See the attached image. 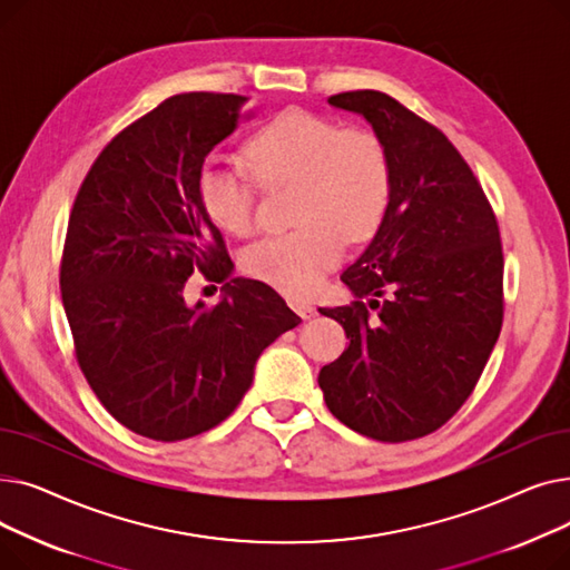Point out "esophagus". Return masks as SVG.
<instances>
[{
	"label": "esophagus",
	"instance_id": "34e87169",
	"mask_svg": "<svg viewBox=\"0 0 570 570\" xmlns=\"http://www.w3.org/2000/svg\"><path fill=\"white\" fill-rule=\"evenodd\" d=\"M291 309L301 316L303 321H309L314 314H316V309L309 305V303H305V301H291Z\"/></svg>",
	"mask_w": 570,
	"mask_h": 570
}]
</instances>
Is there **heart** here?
I'll use <instances>...</instances> for the list:
<instances>
[{
    "label": "heart",
    "mask_w": 570,
    "mask_h": 570,
    "mask_svg": "<svg viewBox=\"0 0 570 570\" xmlns=\"http://www.w3.org/2000/svg\"><path fill=\"white\" fill-rule=\"evenodd\" d=\"M239 157L261 189L293 185L291 233L265 237L239 267L293 301L314 295L340 263L344 239L365 245L379 233L393 196L383 142L365 129H340L303 108L282 110L252 134ZM203 213L228 235L254 230L256 189L249 177L205 166L198 175Z\"/></svg>",
    "instance_id": "heart-1"
}]
</instances>
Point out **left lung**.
<instances>
[{"mask_svg":"<svg viewBox=\"0 0 570 570\" xmlns=\"http://www.w3.org/2000/svg\"><path fill=\"white\" fill-rule=\"evenodd\" d=\"M327 104L372 125L391 161L393 196L370 247L342 275L353 305L321 309L342 323L348 348L321 370L318 385L353 432L387 443L421 439L466 402L499 340L497 217L455 145L423 117L376 89Z\"/></svg>","mask_w":570,"mask_h":570,"instance_id":"8db88e82","label":"left lung"}]
</instances>
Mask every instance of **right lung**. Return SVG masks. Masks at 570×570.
<instances>
[{
  "label": "right lung",
  "mask_w": 570,
  "mask_h": 570,
  "mask_svg": "<svg viewBox=\"0 0 570 570\" xmlns=\"http://www.w3.org/2000/svg\"><path fill=\"white\" fill-rule=\"evenodd\" d=\"M245 101L166 99L104 147L69 217L59 286L78 365L117 423L155 441L226 421L263 348L301 323L269 286L228 279L224 237L198 200L203 161ZM196 268L225 282L219 306L186 305Z\"/></svg>",
  "instance_id": "add662e5"
}]
</instances>
